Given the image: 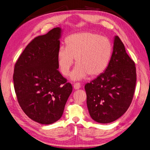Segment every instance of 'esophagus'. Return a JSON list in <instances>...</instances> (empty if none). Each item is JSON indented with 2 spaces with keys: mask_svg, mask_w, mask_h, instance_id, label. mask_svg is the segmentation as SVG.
<instances>
[{
  "mask_svg": "<svg viewBox=\"0 0 150 150\" xmlns=\"http://www.w3.org/2000/svg\"><path fill=\"white\" fill-rule=\"evenodd\" d=\"M74 88L75 90H78V89H79L81 87V85L79 83H75L74 85Z\"/></svg>",
  "mask_w": 150,
  "mask_h": 150,
  "instance_id": "1",
  "label": "esophagus"
}]
</instances>
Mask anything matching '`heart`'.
<instances>
[{"label":"heart","mask_w":150,"mask_h":150,"mask_svg":"<svg viewBox=\"0 0 150 150\" xmlns=\"http://www.w3.org/2000/svg\"><path fill=\"white\" fill-rule=\"evenodd\" d=\"M66 47L61 46L57 52V62L61 73L68 76L74 64L77 67L71 74L73 80H80L89 75L93 77L107 68L112 53L109 38L93 32L71 34L65 40Z\"/></svg>","instance_id":"obj_1"}]
</instances>
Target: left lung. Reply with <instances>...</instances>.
<instances>
[{
	"label": "left lung",
	"instance_id": "1",
	"mask_svg": "<svg viewBox=\"0 0 150 150\" xmlns=\"http://www.w3.org/2000/svg\"><path fill=\"white\" fill-rule=\"evenodd\" d=\"M137 82L134 61L127 54L124 44L115 37L112 55L105 72L85 85L86 105L95 122H114L131 105Z\"/></svg>",
	"mask_w": 150,
	"mask_h": 150
}]
</instances>
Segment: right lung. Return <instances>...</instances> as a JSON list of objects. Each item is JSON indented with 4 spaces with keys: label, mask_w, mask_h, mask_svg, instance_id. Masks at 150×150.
Listing matches in <instances>:
<instances>
[{
    "label": "right lung",
    "mask_w": 150,
    "mask_h": 150,
    "mask_svg": "<svg viewBox=\"0 0 150 150\" xmlns=\"http://www.w3.org/2000/svg\"><path fill=\"white\" fill-rule=\"evenodd\" d=\"M61 32L56 27L33 38L14 67L13 86L19 105L30 119L43 125L62 117L73 89L58 70Z\"/></svg>",
    "instance_id": "obj_1"
}]
</instances>
